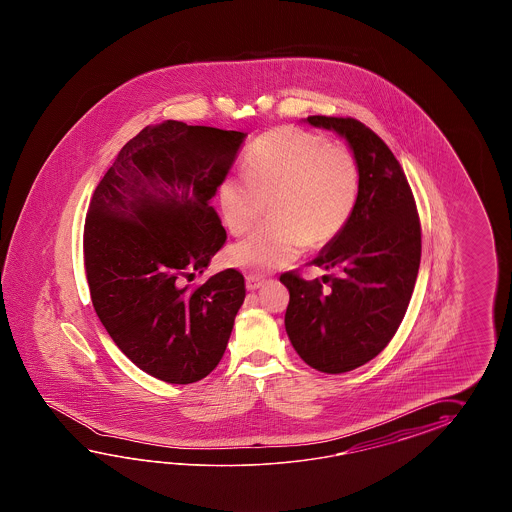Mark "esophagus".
Listing matches in <instances>:
<instances>
[{"mask_svg":"<svg viewBox=\"0 0 512 512\" xmlns=\"http://www.w3.org/2000/svg\"><path fill=\"white\" fill-rule=\"evenodd\" d=\"M263 283H265V278H261V276H256V274L247 276V289H249V291H256V289H260Z\"/></svg>","mask_w":512,"mask_h":512,"instance_id":"obj_1","label":"esophagus"}]
</instances>
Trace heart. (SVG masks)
Masks as SVG:
<instances>
[{
  "instance_id": "b5f03b06",
  "label": "heart",
  "mask_w": 512,
  "mask_h": 512,
  "mask_svg": "<svg viewBox=\"0 0 512 512\" xmlns=\"http://www.w3.org/2000/svg\"><path fill=\"white\" fill-rule=\"evenodd\" d=\"M243 175L218 188L230 232L247 234L269 203L272 223L229 252L232 265L267 272L296 260L305 245L324 247L348 227L360 196L355 153L293 126L267 131L243 159Z\"/></svg>"
}]
</instances>
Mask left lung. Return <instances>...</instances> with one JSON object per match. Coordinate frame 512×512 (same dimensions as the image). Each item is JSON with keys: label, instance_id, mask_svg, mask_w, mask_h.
I'll return each instance as SVG.
<instances>
[{"label": "left lung", "instance_id": "left-lung-1", "mask_svg": "<svg viewBox=\"0 0 512 512\" xmlns=\"http://www.w3.org/2000/svg\"><path fill=\"white\" fill-rule=\"evenodd\" d=\"M337 131L360 166V196L348 227L311 261L322 282L283 272L285 331L305 364L346 373L375 359L403 322L421 261V223L403 168L381 137L351 117H307Z\"/></svg>", "mask_w": 512, "mask_h": 512}]
</instances>
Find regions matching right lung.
I'll list each match as a JSON object with an SVG mask.
<instances>
[{"mask_svg": "<svg viewBox=\"0 0 512 512\" xmlns=\"http://www.w3.org/2000/svg\"><path fill=\"white\" fill-rule=\"evenodd\" d=\"M245 137L177 120L146 126L91 197L84 267L93 307L120 351L159 381L205 379L245 300L236 269L185 285L225 245L210 199Z\"/></svg>", "mask_w": 512, "mask_h": 512, "instance_id": "right-lung-1", "label": "right lung"}]
</instances>
